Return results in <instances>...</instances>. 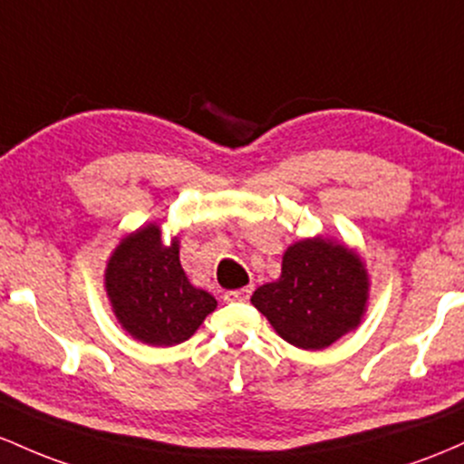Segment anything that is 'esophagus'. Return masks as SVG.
<instances>
[{"mask_svg":"<svg viewBox=\"0 0 464 464\" xmlns=\"http://www.w3.org/2000/svg\"><path fill=\"white\" fill-rule=\"evenodd\" d=\"M249 295H252V287H243V289H234V291H226L223 298L227 302H246Z\"/></svg>","mask_w":464,"mask_h":464,"instance_id":"34e87169","label":"esophagus"}]
</instances>
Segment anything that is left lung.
Here are the masks:
<instances>
[{
	"mask_svg": "<svg viewBox=\"0 0 464 464\" xmlns=\"http://www.w3.org/2000/svg\"><path fill=\"white\" fill-rule=\"evenodd\" d=\"M371 276L357 249L329 237L291 243L278 280L254 291L252 304L302 351H322L362 324Z\"/></svg>",
	"mask_w": 464,
	"mask_h": 464,
	"instance_id": "1",
	"label": "left lung"
}]
</instances>
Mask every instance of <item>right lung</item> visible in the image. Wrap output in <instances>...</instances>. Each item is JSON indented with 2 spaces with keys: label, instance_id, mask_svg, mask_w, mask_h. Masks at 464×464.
Wrapping results in <instances>:
<instances>
[{
  "label": "right lung",
  "instance_id": "1",
  "mask_svg": "<svg viewBox=\"0 0 464 464\" xmlns=\"http://www.w3.org/2000/svg\"><path fill=\"white\" fill-rule=\"evenodd\" d=\"M105 291L118 324L149 346H175L195 335L217 309L179 263V234L166 246L162 227L147 223L124 234L105 267Z\"/></svg>",
  "mask_w": 464,
  "mask_h": 464
}]
</instances>
